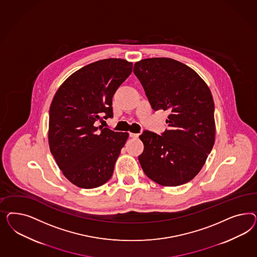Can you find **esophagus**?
<instances>
[{
  "instance_id": "34e87169",
  "label": "esophagus",
  "mask_w": 257,
  "mask_h": 257,
  "mask_svg": "<svg viewBox=\"0 0 257 257\" xmlns=\"http://www.w3.org/2000/svg\"><path fill=\"white\" fill-rule=\"evenodd\" d=\"M129 137L132 139H138L139 138V134H135V133H129Z\"/></svg>"
}]
</instances>
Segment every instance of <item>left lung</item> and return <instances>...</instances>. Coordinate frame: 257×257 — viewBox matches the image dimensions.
I'll list each match as a JSON object with an SVG mask.
<instances>
[{
  "label": "left lung",
  "mask_w": 257,
  "mask_h": 257,
  "mask_svg": "<svg viewBox=\"0 0 257 257\" xmlns=\"http://www.w3.org/2000/svg\"><path fill=\"white\" fill-rule=\"evenodd\" d=\"M155 111L169 110V129L160 135L143 131L140 165L150 179L166 187L186 184L201 171L215 142L214 101L194 70L171 58L155 57L135 64Z\"/></svg>",
  "instance_id": "left-lung-1"
}]
</instances>
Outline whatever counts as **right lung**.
<instances>
[{
  "mask_svg": "<svg viewBox=\"0 0 257 257\" xmlns=\"http://www.w3.org/2000/svg\"><path fill=\"white\" fill-rule=\"evenodd\" d=\"M132 69V62L119 58L91 63L72 73L55 93L49 146L65 177L77 187H100L113 174L129 135L96 122L113 117V95Z\"/></svg>",
  "mask_w": 257,
  "mask_h": 257,
  "instance_id": "1",
  "label": "right lung"
}]
</instances>
